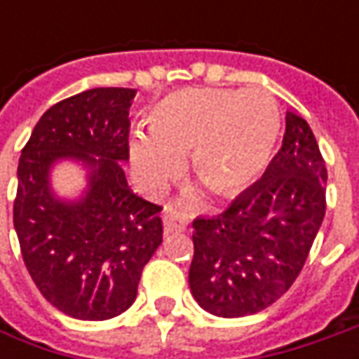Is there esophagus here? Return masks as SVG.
Wrapping results in <instances>:
<instances>
[{
    "mask_svg": "<svg viewBox=\"0 0 359 359\" xmlns=\"http://www.w3.org/2000/svg\"><path fill=\"white\" fill-rule=\"evenodd\" d=\"M187 228V215L177 212V210H170L168 214L163 215V231L170 236L175 231H184Z\"/></svg>",
    "mask_w": 359,
    "mask_h": 359,
    "instance_id": "1",
    "label": "esophagus"
}]
</instances>
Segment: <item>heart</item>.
Returning a JSON list of instances; mask_svg holds the SVG:
<instances>
[{
  "label": "heart",
  "instance_id": "heart-1",
  "mask_svg": "<svg viewBox=\"0 0 359 359\" xmlns=\"http://www.w3.org/2000/svg\"><path fill=\"white\" fill-rule=\"evenodd\" d=\"M147 133H133L130 158L137 184L161 191L191 159V172L219 198L238 196L268 170L282 119L273 97L252 90H184L149 107Z\"/></svg>",
  "mask_w": 359,
  "mask_h": 359
}]
</instances>
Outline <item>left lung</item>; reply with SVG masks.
Listing matches in <instances>:
<instances>
[{"instance_id": "obj_1", "label": "left lung", "mask_w": 359, "mask_h": 359, "mask_svg": "<svg viewBox=\"0 0 359 359\" xmlns=\"http://www.w3.org/2000/svg\"><path fill=\"white\" fill-rule=\"evenodd\" d=\"M327 170L308 121L285 114L282 149L224 214L194 219L189 290L219 318L266 310L292 287L325 215Z\"/></svg>"}]
</instances>
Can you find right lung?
<instances>
[{
  "instance_id": "add662e5",
  "label": "right lung",
  "mask_w": 359,
  "mask_h": 359,
  "mask_svg": "<svg viewBox=\"0 0 359 359\" xmlns=\"http://www.w3.org/2000/svg\"><path fill=\"white\" fill-rule=\"evenodd\" d=\"M135 90L95 88L51 105L21 149L13 226L32 280L51 306L76 320H109L137 296L144 266L159 248L161 208L133 194L130 159ZM60 158L88 168L76 202L55 198L48 172Z\"/></svg>"
}]
</instances>
